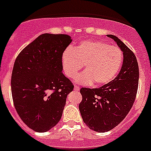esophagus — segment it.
Here are the masks:
<instances>
[{
  "label": "esophagus",
  "instance_id": "1",
  "mask_svg": "<svg viewBox=\"0 0 151 151\" xmlns=\"http://www.w3.org/2000/svg\"><path fill=\"white\" fill-rule=\"evenodd\" d=\"M79 90H80V87H78V85L74 86V91H79Z\"/></svg>",
  "mask_w": 151,
  "mask_h": 151
}]
</instances>
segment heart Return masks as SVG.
I'll list each match as a JSON object with an SVG mask.
<instances>
[{"instance_id":"heart-1","label":"heart","mask_w":151,"mask_h":151,"mask_svg":"<svg viewBox=\"0 0 151 151\" xmlns=\"http://www.w3.org/2000/svg\"><path fill=\"white\" fill-rule=\"evenodd\" d=\"M122 63L121 49L101 40L83 41L73 50L67 49L62 55L64 71L68 78H75L84 65L86 71L77 78L82 84H107L117 75Z\"/></svg>"}]
</instances>
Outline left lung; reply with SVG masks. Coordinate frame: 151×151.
Segmentation results:
<instances>
[{"mask_svg":"<svg viewBox=\"0 0 151 151\" xmlns=\"http://www.w3.org/2000/svg\"><path fill=\"white\" fill-rule=\"evenodd\" d=\"M114 39L123 51L121 71L114 79L98 88L82 87L79 110L83 122L91 130L100 133L112 130L128 114L137 96L139 68L136 56L118 37Z\"/></svg>","mask_w":151,"mask_h":151,"instance_id":"left-lung-1","label":"left lung"}]
</instances>
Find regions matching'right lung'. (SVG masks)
<instances>
[{"mask_svg":"<svg viewBox=\"0 0 151 151\" xmlns=\"http://www.w3.org/2000/svg\"><path fill=\"white\" fill-rule=\"evenodd\" d=\"M69 35L44 34L18 54L11 75L14 107L27 126L46 132L61 118L72 82L62 73V55Z\"/></svg>","mask_w":151,"mask_h":151,"instance_id":"obj_1","label":"right lung"}]
</instances>
